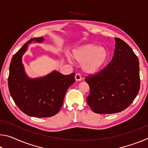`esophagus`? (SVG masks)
<instances>
[{
	"instance_id": "esophagus-1",
	"label": "esophagus",
	"mask_w": 148,
	"mask_h": 148,
	"mask_svg": "<svg viewBox=\"0 0 148 148\" xmlns=\"http://www.w3.org/2000/svg\"><path fill=\"white\" fill-rule=\"evenodd\" d=\"M75 79H76V81H80V80H82V77L81 75H80V74L77 73L75 75Z\"/></svg>"
}]
</instances>
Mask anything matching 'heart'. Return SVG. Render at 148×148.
Returning a JSON list of instances; mask_svg holds the SVG:
<instances>
[{"mask_svg": "<svg viewBox=\"0 0 148 148\" xmlns=\"http://www.w3.org/2000/svg\"><path fill=\"white\" fill-rule=\"evenodd\" d=\"M72 57L82 63V67L87 73H95L101 69L108 58V51L103 47L89 44L72 51Z\"/></svg>", "mask_w": 148, "mask_h": 148, "instance_id": "b5f03b06", "label": "heart"}]
</instances>
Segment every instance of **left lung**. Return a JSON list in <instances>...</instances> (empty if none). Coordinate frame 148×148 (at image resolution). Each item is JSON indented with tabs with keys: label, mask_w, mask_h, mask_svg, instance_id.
<instances>
[{
	"label": "left lung",
	"mask_w": 148,
	"mask_h": 148,
	"mask_svg": "<svg viewBox=\"0 0 148 148\" xmlns=\"http://www.w3.org/2000/svg\"><path fill=\"white\" fill-rule=\"evenodd\" d=\"M116 40L112 61L98 73L86 76L90 92L87 102L95 113L120 112L131 104L140 86L139 61L126 42Z\"/></svg>",
	"instance_id": "8db88e82"
}]
</instances>
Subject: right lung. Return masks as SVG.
<instances>
[{
	"label": "right lung",
	"mask_w": 148,
	"mask_h": 148,
	"mask_svg": "<svg viewBox=\"0 0 148 148\" xmlns=\"http://www.w3.org/2000/svg\"><path fill=\"white\" fill-rule=\"evenodd\" d=\"M42 42L43 37L27 41L12 59L10 65L8 88L17 107L27 116L48 117L58 113L65 93L75 82V73L63 75L53 71L40 78H29L24 71L22 56L31 42Z\"/></svg>",
	"instance_id": "add662e5"
}]
</instances>
